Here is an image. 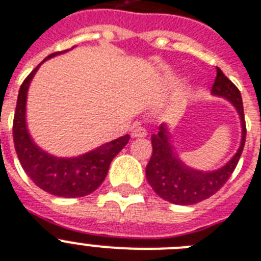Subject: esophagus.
I'll return each mask as SVG.
<instances>
[{"label":"esophagus","mask_w":261,"mask_h":261,"mask_svg":"<svg viewBox=\"0 0 261 261\" xmlns=\"http://www.w3.org/2000/svg\"><path fill=\"white\" fill-rule=\"evenodd\" d=\"M130 135H132L133 139H137V137H145V136L148 135V132H146L144 128H141V126H136Z\"/></svg>","instance_id":"1"}]
</instances>
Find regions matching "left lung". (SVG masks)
Segmentation results:
<instances>
[{
  "mask_svg": "<svg viewBox=\"0 0 261 261\" xmlns=\"http://www.w3.org/2000/svg\"><path fill=\"white\" fill-rule=\"evenodd\" d=\"M211 94L231 102L238 112L242 125L240 145L231 160L227 161L223 167L213 171H200L189 167L181 160L172 141L169 125L167 122H163L159 126V132L152 135L153 152L146 165L145 174L152 189L165 201L178 205H192L208 199L231 177L242 156L247 135L242 94L219 68Z\"/></svg>",
  "mask_w": 261,
  "mask_h": 261,
  "instance_id": "1",
  "label": "left lung"
}]
</instances>
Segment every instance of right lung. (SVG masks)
<instances>
[{"instance_id": "obj_1", "label": "right lung", "mask_w": 261, "mask_h": 261, "mask_svg": "<svg viewBox=\"0 0 261 261\" xmlns=\"http://www.w3.org/2000/svg\"><path fill=\"white\" fill-rule=\"evenodd\" d=\"M66 51L48 56L22 83L13 122V140L23 171L37 187L58 197H83L102 184L112 160L128 144L130 137L129 135L121 136L87 153L73 157L55 156L34 143L27 124V101L30 83L46 60Z\"/></svg>"}]
</instances>
